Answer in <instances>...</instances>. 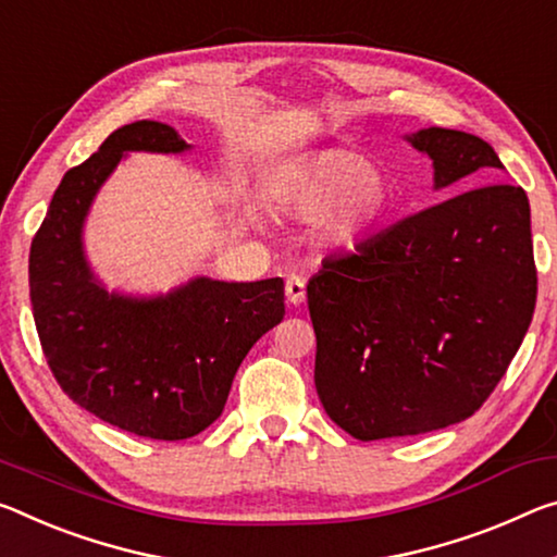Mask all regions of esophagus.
Here are the masks:
<instances>
[{"label":"esophagus","instance_id":"1","mask_svg":"<svg viewBox=\"0 0 557 557\" xmlns=\"http://www.w3.org/2000/svg\"><path fill=\"white\" fill-rule=\"evenodd\" d=\"M285 295H287V302L289 305H302L305 297H307V287H305V280L299 275H289L285 282Z\"/></svg>","mask_w":557,"mask_h":557}]
</instances>
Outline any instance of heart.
<instances>
[{"label":"heart","instance_id":"b5f03b06","mask_svg":"<svg viewBox=\"0 0 557 557\" xmlns=\"http://www.w3.org/2000/svg\"><path fill=\"white\" fill-rule=\"evenodd\" d=\"M272 206L302 223L320 220V233L334 247L367 237L396 206L392 175L369 165L347 148H320L299 158L272 185Z\"/></svg>","mask_w":557,"mask_h":557}]
</instances>
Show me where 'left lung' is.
I'll return each mask as SVG.
<instances>
[{
    "label": "left lung",
    "mask_w": 557,
    "mask_h": 557,
    "mask_svg": "<svg viewBox=\"0 0 557 557\" xmlns=\"http://www.w3.org/2000/svg\"><path fill=\"white\" fill-rule=\"evenodd\" d=\"M436 188L496 178L483 138L423 128ZM537 270L520 185L483 183L326 260L307 285L314 386L359 441L466 421L506 374L533 320Z\"/></svg>",
    "instance_id": "1"
}]
</instances>
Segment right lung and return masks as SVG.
<instances>
[{
    "label": "right lung",
    "mask_w": 557,
    "mask_h": 557,
    "mask_svg": "<svg viewBox=\"0 0 557 557\" xmlns=\"http://www.w3.org/2000/svg\"><path fill=\"white\" fill-rule=\"evenodd\" d=\"M171 126L136 121L69 168L29 252V297L51 374L82 409L128 434L181 441L225 409L237 367L285 317L282 277L193 280L156 299L109 295L88 270L82 225L126 151L181 153Z\"/></svg>",
    "instance_id": "right-lung-1"
}]
</instances>
